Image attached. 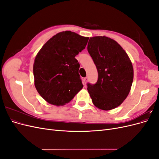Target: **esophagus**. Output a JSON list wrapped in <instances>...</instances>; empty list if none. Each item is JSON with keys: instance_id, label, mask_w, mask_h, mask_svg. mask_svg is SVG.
<instances>
[{"instance_id": "esophagus-1", "label": "esophagus", "mask_w": 159, "mask_h": 159, "mask_svg": "<svg viewBox=\"0 0 159 159\" xmlns=\"http://www.w3.org/2000/svg\"><path fill=\"white\" fill-rule=\"evenodd\" d=\"M88 80V78H87V77H85V78H84L83 79V84H84V85H85V84H86V83H87Z\"/></svg>"}]
</instances>
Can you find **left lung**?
I'll return each instance as SVG.
<instances>
[{"label": "left lung", "mask_w": 159, "mask_h": 159, "mask_svg": "<svg viewBox=\"0 0 159 159\" xmlns=\"http://www.w3.org/2000/svg\"><path fill=\"white\" fill-rule=\"evenodd\" d=\"M88 51L98 72L97 82L87 84L92 102L100 109H115L123 102L131 90V61L123 48L106 36L90 38Z\"/></svg>", "instance_id": "obj_1"}]
</instances>
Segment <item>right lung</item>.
Listing matches in <instances>:
<instances>
[{
  "label": "right lung",
  "mask_w": 159,
  "mask_h": 159,
  "mask_svg": "<svg viewBox=\"0 0 159 159\" xmlns=\"http://www.w3.org/2000/svg\"><path fill=\"white\" fill-rule=\"evenodd\" d=\"M88 40L73 32H61L38 52L33 66L34 85L48 103L64 105L82 89L80 64L75 57L85 49Z\"/></svg>",
  "instance_id": "1"
}]
</instances>
